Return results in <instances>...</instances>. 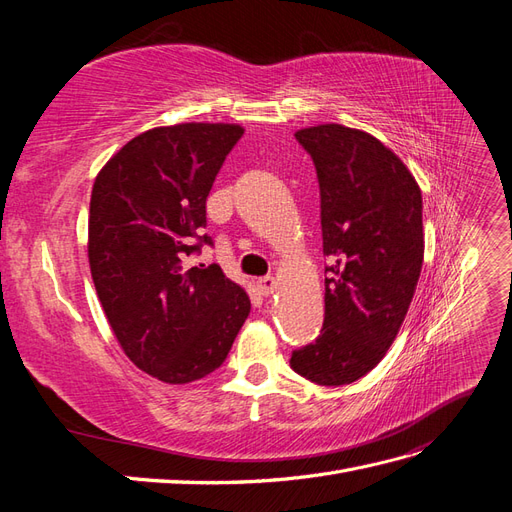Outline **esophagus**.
Listing matches in <instances>:
<instances>
[{
  "label": "esophagus",
  "instance_id": "34e87169",
  "mask_svg": "<svg viewBox=\"0 0 512 512\" xmlns=\"http://www.w3.org/2000/svg\"><path fill=\"white\" fill-rule=\"evenodd\" d=\"M275 288H277V282H275V277H271V275L260 277V280H258V290H260L262 297H269V294H273Z\"/></svg>",
  "mask_w": 512,
  "mask_h": 512
}]
</instances>
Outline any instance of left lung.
Here are the masks:
<instances>
[{"label": "left lung", "mask_w": 512, "mask_h": 512, "mask_svg": "<svg viewBox=\"0 0 512 512\" xmlns=\"http://www.w3.org/2000/svg\"><path fill=\"white\" fill-rule=\"evenodd\" d=\"M297 141L320 183L324 322L290 367L322 386L363 378L391 348L423 267V198L412 173L378 138L324 123Z\"/></svg>", "instance_id": "8db88e82"}]
</instances>
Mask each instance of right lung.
Segmentation results:
<instances>
[{
    "mask_svg": "<svg viewBox=\"0 0 512 512\" xmlns=\"http://www.w3.org/2000/svg\"><path fill=\"white\" fill-rule=\"evenodd\" d=\"M243 136L237 123H177L134 136L104 164L89 203V267L128 359L166 384L218 369L250 297L218 265L185 258L211 237L207 196ZM197 243H193V239Z\"/></svg>",
    "mask_w": 512,
    "mask_h": 512,
    "instance_id": "right-lung-1",
    "label": "right lung"
}]
</instances>
